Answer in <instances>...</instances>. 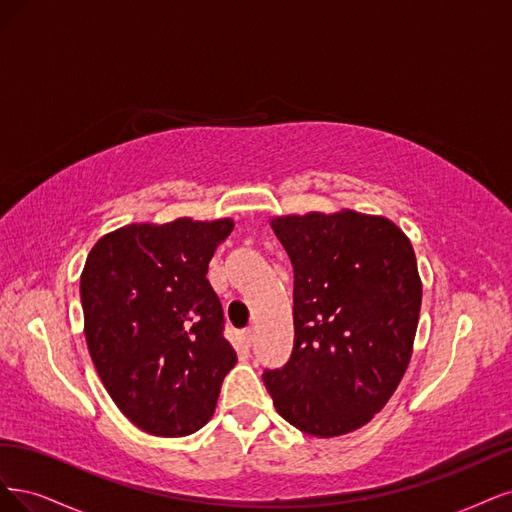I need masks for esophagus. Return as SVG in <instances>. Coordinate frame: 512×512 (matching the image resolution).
<instances>
[{"label": "esophagus", "instance_id": "1", "mask_svg": "<svg viewBox=\"0 0 512 512\" xmlns=\"http://www.w3.org/2000/svg\"><path fill=\"white\" fill-rule=\"evenodd\" d=\"M238 338H240L242 349H249V346L253 344V329H242Z\"/></svg>", "mask_w": 512, "mask_h": 512}]
</instances>
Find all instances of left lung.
Instances as JSON below:
<instances>
[{"label":"left lung","mask_w":512,"mask_h":512,"mask_svg":"<svg viewBox=\"0 0 512 512\" xmlns=\"http://www.w3.org/2000/svg\"><path fill=\"white\" fill-rule=\"evenodd\" d=\"M293 266V351L263 383L280 417L334 438L381 412L408 368L421 310L412 244L385 217L338 210L270 219Z\"/></svg>","instance_id":"1"}]
</instances>
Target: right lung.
Instances as JSON below:
<instances>
[{
    "label": "right lung",
    "instance_id": "1",
    "mask_svg": "<svg viewBox=\"0 0 512 512\" xmlns=\"http://www.w3.org/2000/svg\"><path fill=\"white\" fill-rule=\"evenodd\" d=\"M232 219L131 223L102 236L80 274L93 366L142 432L189 436L212 417L236 366L206 272Z\"/></svg>",
    "mask_w": 512,
    "mask_h": 512
}]
</instances>
